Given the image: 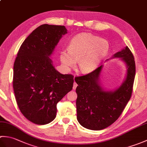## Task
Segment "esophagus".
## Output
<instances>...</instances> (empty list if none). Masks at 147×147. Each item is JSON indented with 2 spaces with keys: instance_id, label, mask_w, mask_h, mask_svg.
<instances>
[{
  "instance_id": "1",
  "label": "esophagus",
  "mask_w": 147,
  "mask_h": 147,
  "mask_svg": "<svg viewBox=\"0 0 147 147\" xmlns=\"http://www.w3.org/2000/svg\"><path fill=\"white\" fill-rule=\"evenodd\" d=\"M77 86H78V85L76 84V83H75L74 82V84H73V90H75L76 88V87H77Z\"/></svg>"
}]
</instances>
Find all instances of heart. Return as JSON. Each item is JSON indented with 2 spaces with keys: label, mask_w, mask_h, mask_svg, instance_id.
Returning <instances> with one entry per match:
<instances>
[{
  "label": "heart",
  "mask_w": 147,
  "mask_h": 147,
  "mask_svg": "<svg viewBox=\"0 0 147 147\" xmlns=\"http://www.w3.org/2000/svg\"><path fill=\"white\" fill-rule=\"evenodd\" d=\"M109 44L107 40L90 33L74 36L68 45V51L60 53V60L64 66L69 69L78 61V69L83 73L95 71L107 56Z\"/></svg>",
  "instance_id": "heart-1"
}]
</instances>
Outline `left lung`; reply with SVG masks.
Listing matches in <instances>:
<instances>
[{
    "mask_svg": "<svg viewBox=\"0 0 147 147\" xmlns=\"http://www.w3.org/2000/svg\"><path fill=\"white\" fill-rule=\"evenodd\" d=\"M120 59L126 65V74L121 85L112 90L104 88L100 82L102 65L86 75L75 78L77 119L86 129L101 130L111 126L120 116L131 96L135 76V62L127 47L111 59ZM110 59H107V61Z\"/></svg>",
    "mask_w": 147,
    "mask_h": 147,
    "instance_id": "left-lung-1",
    "label": "left lung"
}]
</instances>
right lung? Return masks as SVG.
<instances>
[{
	"label": "right lung",
	"mask_w": 147,
	"mask_h": 147,
	"mask_svg": "<svg viewBox=\"0 0 147 147\" xmlns=\"http://www.w3.org/2000/svg\"><path fill=\"white\" fill-rule=\"evenodd\" d=\"M67 31L64 26L42 24L22 43L16 58V100L21 113L35 124L54 120L57 104L73 89V76L59 73L50 58Z\"/></svg>",
	"instance_id": "1"
}]
</instances>
